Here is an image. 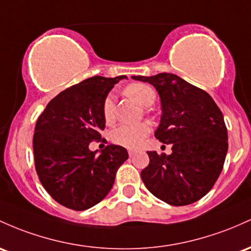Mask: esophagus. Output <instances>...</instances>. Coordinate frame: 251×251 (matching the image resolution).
<instances>
[{
  "label": "esophagus",
  "mask_w": 251,
  "mask_h": 251,
  "mask_svg": "<svg viewBox=\"0 0 251 251\" xmlns=\"http://www.w3.org/2000/svg\"><path fill=\"white\" fill-rule=\"evenodd\" d=\"M136 153V150H133V149H128V155H130V157H132Z\"/></svg>",
  "instance_id": "1"
}]
</instances>
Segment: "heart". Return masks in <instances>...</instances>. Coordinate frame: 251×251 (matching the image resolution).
<instances>
[{"mask_svg": "<svg viewBox=\"0 0 251 251\" xmlns=\"http://www.w3.org/2000/svg\"><path fill=\"white\" fill-rule=\"evenodd\" d=\"M126 95L134 99L142 106H149L153 102L156 94L151 87L144 83H131L125 88ZM102 115L107 124H111L115 118V103L113 95H107L102 103ZM151 132L148 123L136 125H120L111 132V140L114 144L128 149H136Z\"/></svg>", "mask_w": 251, "mask_h": 251, "instance_id": "obj_1", "label": "heart"}]
</instances>
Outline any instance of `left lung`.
Returning a JSON list of instances; mask_svg holds the SVG:
<instances>
[{
	"instance_id": "1",
	"label": "left lung",
	"mask_w": 251,
	"mask_h": 251,
	"mask_svg": "<svg viewBox=\"0 0 251 251\" xmlns=\"http://www.w3.org/2000/svg\"><path fill=\"white\" fill-rule=\"evenodd\" d=\"M156 88L162 104L155 137L172 144L170 155L148 151L149 166L140 176L162 201L186 206L205 197L224 166L227 130L223 113L205 90L174 74L132 76Z\"/></svg>"
}]
</instances>
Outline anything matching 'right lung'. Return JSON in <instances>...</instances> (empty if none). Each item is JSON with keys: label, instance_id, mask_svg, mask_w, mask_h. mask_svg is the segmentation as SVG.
<instances>
[{"label": "right lung", "instance_id": "add662e5", "mask_svg": "<svg viewBox=\"0 0 251 251\" xmlns=\"http://www.w3.org/2000/svg\"><path fill=\"white\" fill-rule=\"evenodd\" d=\"M126 76H94L52 99L38 118L33 136L34 164L46 192L74 211L93 207L108 194L119 167L128 158L125 148L109 144L96 155L92 142L104 128L102 103Z\"/></svg>", "mask_w": 251, "mask_h": 251}]
</instances>
